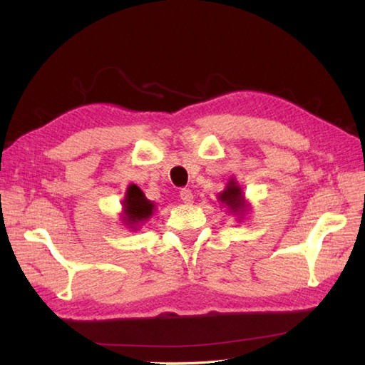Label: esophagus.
I'll return each instance as SVG.
<instances>
[{
	"label": "esophagus",
	"instance_id": "1",
	"mask_svg": "<svg viewBox=\"0 0 365 365\" xmlns=\"http://www.w3.org/2000/svg\"><path fill=\"white\" fill-rule=\"evenodd\" d=\"M180 196H181L182 202H185V204H192V202H193V193H192V190H189V189H182V190L180 192Z\"/></svg>",
	"mask_w": 365,
	"mask_h": 365
}]
</instances>
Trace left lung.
I'll use <instances>...</instances> for the list:
<instances>
[{"label":"left lung","instance_id":"8db88e82","mask_svg":"<svg viewBox=\"0 0 365 365\" xmlns=\"http://www.w3.org/2000/svg\"><path fill=\"white\" fill-rule=\"evenodd\" d=\"M219 200L222 204L228 205V208L231 210V213L240 215L242 212H244V207H245L244 193H242V189L237 185L236 180L228 181L225 190L222 193H219Z\"/></svg>","mask_w":365,"mask_h":365}]
</instances>
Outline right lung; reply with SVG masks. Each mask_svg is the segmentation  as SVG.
<instances>
[{"label":"right lung","instance_id":"add662e5","mask_svg":"<svg viewBox=\"0 0 365 365\" xmlns=\"http://www.w3.org/2000/svg\"><path fill=\"white\" fill-rule=\"evenodd\" d=\"M155 204L150 202L145 193L135 184H130L126 190L123 200V220L135 228L138 224H145L146 220L153 215Z\"/></svg>","mask_w":365,"mask_h":365}]
</instances>
